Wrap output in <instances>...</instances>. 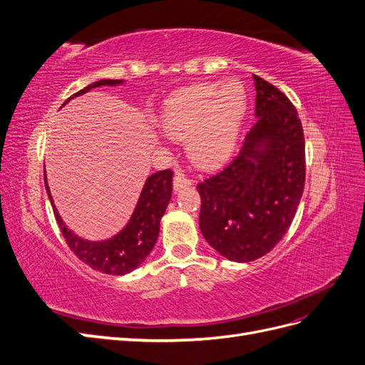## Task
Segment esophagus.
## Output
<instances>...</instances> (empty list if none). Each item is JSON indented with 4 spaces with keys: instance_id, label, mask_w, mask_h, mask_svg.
<instances>
[{
    "instance_id": "esophagus-1",
    "label": "esophagus",
    "mask_w": 365,
    "mask_h": 365,
    "mask_svg": "<svg viewBox=\"0 0 365 365\" xmlns=\"http://www.w3.org/2000/svg\"><path fill=\"white\" fill-rule=\"evenodd\" d=\"M192 185V180L187 178V176L184 175V172L178 170L175 173V178H173V189L175 190H180V189H184V187H189Z\"/></svg>"
}]
</instances>
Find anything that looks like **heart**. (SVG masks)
Here are the masks:
<instances>
[{
    "mask_svg": "<svg viewBox=\"0 0 365 365\" xmlns=\"http://www.w3.org/2000/svg\"><path fill=\"white\" fill-rule=\"evenodd\" d=\"M245 111L247 94L240 82L200 83L169 98L161 125L172 138H189L190 158L210 168L231 155Z\"/></svg>",
    "mask_w": 365,
    "mask_h": 365,
    "instance_id": "1",
    "label": "heart"
}]
</instances>
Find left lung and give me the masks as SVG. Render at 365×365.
<instances>
[{
    "instance_id": "8db88e82",
    "label": "left lung",
    "mask_w": 365,
    "mask_h": 365,
    "mask_svg": "<svg viewBox=\"0 0 365 365\" xmlns=\"http://www.w3.org/2000/svg\"><path fill=\"white\" fill-rule=\"evenodd\" d=\"M256 123L240 152L197 184L200 228L220 256L239 263L268 254L288 231L304 189V135L294 105L259 76Z\"/></svg>"
}]
</instances>
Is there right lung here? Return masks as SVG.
I'll use <instances>...</instances> for the list:
<instances>
[{"label":"right lung","mask_w":365,"mask_h":365,"mask_svg":"<svg viewBox=\"0 0 365 365\" xmlns=\"http://www.w3.org/2000/svg\"><path fill=\"white\" fill-rule=\"evenodd\" d=\"M123 82L125 81L114 79L97 81L71 96L63 105H67L71 98L93 90V88L117 86ZM172 178L173 172L170 169L160 170L148 176L134 208V213L130 215L128 224L113 237L105 240H88L77 236L73 230L65 225L56 205H54L47 182V173L43 170V181H46L48 200L70 250L88 267L111 275H125L137 269L146 260L152 248L155 247L160 235V220L164 216L165 208H168L172 197Z\"/></svg>","instance_id":"1"}]
</instances>
